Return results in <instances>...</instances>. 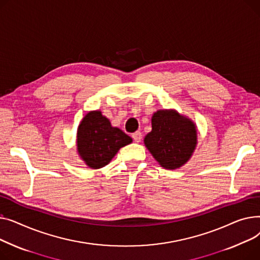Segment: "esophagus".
I'll return each instance as SVG.
<instances>
[{"mask_svg": "<svg viewBox=\"0 0 260 260\" xmlns=\"http://www.w3.org/2000/svg\"><path fill=\"white\" fill-rule=\"evenodd\" d=\"M132 137H133V140H134L135 143H140L142 141V139H143V135H142V133L140 131H136V132H134L132 134Z\"/></svg>", "mask_w": 260, "mask_h": 260, "instance_id": "34e87169", "label": "esophagus"}]
</instances>
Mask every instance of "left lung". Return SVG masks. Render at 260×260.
I'll list each match as a JSON object with an SVG mask.
<instances>
[{"label": "left lung", "instance_id": "8db88e82", "mask_svg": "<svg viewBox=\"0 0 260 260\" xmlns=\"http://www.w3.org/2000/svg\"><path fill=\"white\" fill-rule=\"evenodd\" d=\"M152 130L144 144L165 169L184 166L193 155L197 145L196 125L189 117L174 109L157 110L151 118Z\"/></svg>", "mask_w": 260, "mask_h": 260}]
</instances>
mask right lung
Returning a JSON list of instances; mask_svg holds the SVG:
<instances>
[{"label":"right lung","mask_w":260,"mask_h":260,"mask_svg":"<svg viewBox=\"0 0 260 260\" xmlns=\"http://www.w3.org/2000/svg\"><path fill=\"white\" fill-rule=\"evenodd\" d=\"M132 143V139L100 110L89 111L81 120L76 133L78 153L90 169H101L108 165L120 148Z\"/></svg>","instance_id":"1"}]
</instances>
